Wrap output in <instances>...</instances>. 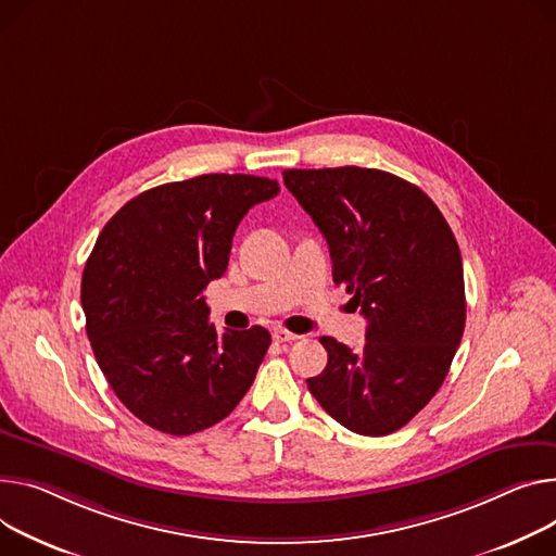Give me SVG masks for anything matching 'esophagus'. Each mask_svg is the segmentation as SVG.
Masks as SVG:
<instances>
[{
    "label": "esophagus",
    "instance_id": "obj_1",
    "mask_svg": "<svg viewBox=\"0 0 556 556\" xmlns=\"http://www.w3.org/2000/svg\"><path fill=\"white\" fill-rule=\"evenodd\" d=\"M273 340H275V342H279V344H286V342L300 340V336H298V332H290V330H286V328H275V330H273Z\"/></svg>",
    "mask_w": 556,
    "mask_h": 556
}]
</instances>
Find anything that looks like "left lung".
<instances>
[{
    "label": "left lung",
    "instance_id": "8db88e82",
    "mask_svg": "<svg viewBox=\"0 0 556 556\" xmlns=\"http://www.w3.org/2000/svg\"><path fill=\"white\" fill-rule=\"evenodd\" d=\"M286 188L326 237L332 281L366 317V344L319 338L328 364L308 389L362 435L409 422L445 382L465 330L456 237L435 203L382 169H286Z\"/></svg>",
    "mask_w": 556,
    "mask_h": 556
}]
</instances>
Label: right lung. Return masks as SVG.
I'll use <instances>...</instances> for the list:
<instances>
[{
    "label": "right lung",
    "mask_w": 556,
    "mask_h": 556,
    "mask_svg": "<svg viewBox=\"0 0 556 556\" xmlns=\"http://www.w3.org/2000/svg\"><path fill=\"white\" fill-rule=\"evenodd\" d=\"M277 180L203 174L125 203L83 273L87 336L109 387L163 433L190 435L232 414L270 346L264 326L218 332L203 290L224 277L232 237Z\"/></svg>",
    "instance_id": "obj_1"
}]
</instances>
